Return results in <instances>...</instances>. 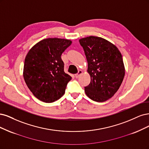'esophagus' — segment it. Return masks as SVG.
I'll use <instances>...</instances> for the list:
<instances>
[{
	"instance_id": "34e87169",
	"label": "esophagus",
	"mask_w": 149,
	"mask_h": 149,
	"mask_svg": "<svg viewBox=\"0 0 149 149\" xmlns=\"http://www.w3.org/2000/svg\"><path fill=\"white\" fill-rule=\"evenodd\" d=\"M82 72H83L82 70H79V72H78V73L75 74V77L76 79H77V78L79 77V75H80L81 74H82Z\"/></svg>"
}]
</instances>
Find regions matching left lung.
<instances>
[{"mask_svg": "<svg viewBox=\"0 0 149 149\" xmlns=\"http://www.w3.org/2000/svg\"><path fill=\"white\" fill-rule=\"evenodd\" d=\"M79 42L84 50L91 77L85 92L95 102H105L116 93L125 75L121 53L116 46L100 37L84 38Z\"/></svg>", "mask_w": 149, "mask_h": 149, "instance_id": "left-lung-1", "label": "left lung"}]
</instances>
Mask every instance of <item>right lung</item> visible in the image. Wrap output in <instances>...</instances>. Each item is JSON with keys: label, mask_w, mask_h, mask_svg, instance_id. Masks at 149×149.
Returning <instances> with one entry per match:
<instances>
[{"label": "right lung", "mask_w": 149, "mask_h": 149, "mask_svg": "<svg viewBox=\"0 0 149 149\" xmlns=\"http://www.w3.org/2000/svg\"><path fill=\"white\" fill-rule=\"evenodd\" d=\"M71 44L69 40L47 38L28 51L24 63L23 77L28 88L38 100L52 103L65 93L72 77L65 73L61 56Z\"/></svg>", "instance_id": "1"}]
</instances>
